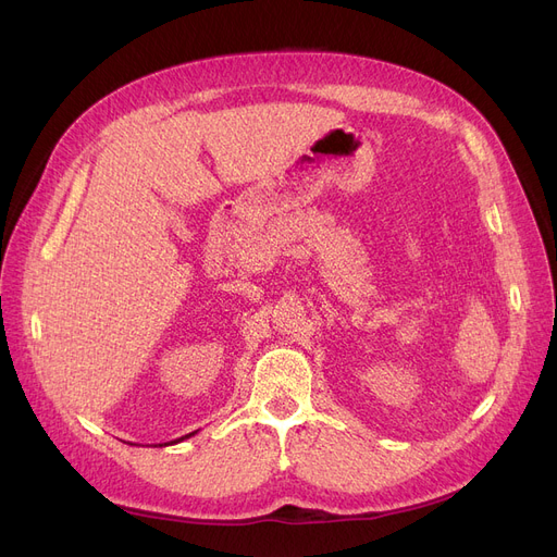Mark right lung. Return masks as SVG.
<instances>
[{
    "instance_id": "right-lung-1",
    "label": "right lung",
    "mask_w": 557,
    "mask_h": 557,
    "mask_svg": "<svg viewBox=\"0 0 557 557\" xmlns=\"http://www.w3.org/2000/svg\"><path fill=\"white\" fill-rule=\"evenodd\" d=\"M197 433V431H195ZM195 433H190V435H183V437H178V440H172V442H168V444H178V442H183V440H188V437H193ZM158 446H165V444H158Z\"/></svg>"
}]
</instances>
